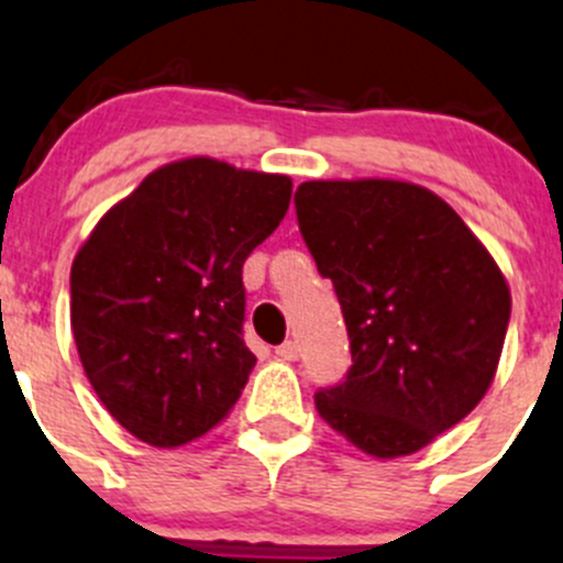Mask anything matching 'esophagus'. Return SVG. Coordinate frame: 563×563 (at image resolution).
Wrapping results in <instances>:
<instances>
[{
  "label": "esophagus",
  "mask_w": 563,
  "mask_h": 563,
  "mask_svg": "<svg viewBox=\"0 0 563 563\" xmlns=\"http://www.w3.org/2000/svg\"><path fill=\"white\" fill-rule=\"evenodd\" d=\"M275 353H277V358H283V361H297L299 358V344H297V341H283Z\"/></svg>",
  "instance_id": "34e87169"
}]
</instances>
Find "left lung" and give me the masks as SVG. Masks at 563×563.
Segmentation results:
<instances>
[{
  "label": "left lung",
  "mask_w": 563,
  "mask_h": 563,
  "mask_svg": "<svg viewBox=\"0 0 563 563\" xmlns=\"http://www.w3.org/2000/svg\"><path fill=\"white\" fill-rule=\"evenodd\" d=\"M297 222L339 294L353 366L317 411L372 459H400L488 391L511 317L492 252L439 194L406 180H308Z\"/></svg>",
  "instance_id": "8db88e82"
}]
</instances>
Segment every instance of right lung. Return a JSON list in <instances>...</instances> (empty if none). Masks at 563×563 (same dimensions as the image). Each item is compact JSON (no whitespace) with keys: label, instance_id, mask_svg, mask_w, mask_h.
Instances as JSON below:
<instances>
[{"label":"right lung","instance_id":"1","mask_svg":"<svg viewBox=\"0 0 563 563\" xmlns=\"http://www.w3.org/2000/svg\"><path fill=\"white\" fill-rule=\"evenodd\" d=\"M291 177L183 157L113 205L71 264V333L110 417L152 448L217 428L255 355L241 339L246 255L275 233Z\"/></svg>","mask_w":563,"mask_h":563}]
</instances>
